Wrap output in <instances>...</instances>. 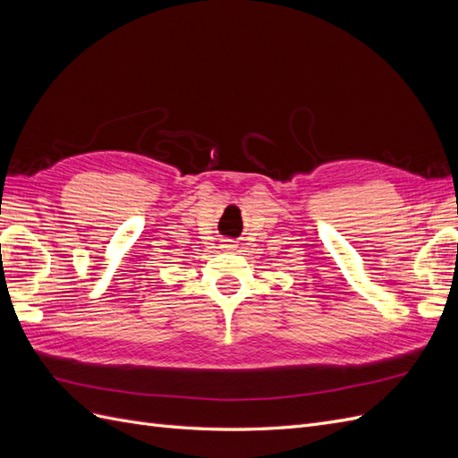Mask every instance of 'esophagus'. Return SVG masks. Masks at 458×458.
I'll use <instances>...</instances> for the list:
<instances>
[{"instance_id":"obj_1","label":"esophagus","mask_w":458,"mask_h":458,"mask_svg":"<svg viewBox=\"0 0 458 458\" xmlns=\"http://www.w3.org/2000/svg\"><path fill=\"white\" fill-rule=\"evenodd\" d=\"M221 246H224V248H225V250H234V248H237L239 244H237V242H234V241H224V244H221Z\"/></svg>"}]
</instances>
